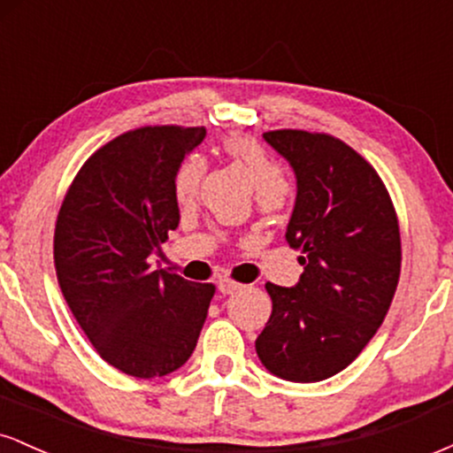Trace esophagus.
I'll use <instances>...</instances> for the list:
<instances>
[{
	"mask_svg": "<svg viewBox=\"0 0 453 453\" xmlns=\"http://www.w3.org/2000/svg\"><path fill=\"white\" fill-rule=\"evenodd\" d=\"M219 292L221 294H236V292H241L242 289V283H238V280H234V279H230V277H223V279H219Z\"/></svg>",
	"mask_w": 453,
	"mask_h": 453,
	"instance_id": "1",
	"label": "esophagus"
}]
</instances>
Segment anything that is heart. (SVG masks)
Here are the masks:
<instances>
[{"label":"heart","instance_id":"b5f03b06","mask_svg":"<svg viewBox=\"0 0 453 453\" xmlns=\"http://www.w3.org/2000/svg\"><path fill=\"white\" fill-rule=\"evenodd\" d=\"M223 150L236 165L249 174L262 204H280L289 191V179L283 165L266 153L257 140L249 136H230L223 142ZM206 173V164L200 155H189L179 165L174 176V196L180 204L194 200Z\"/></svg>","mask_w":453,"mask_h":453}]
</instances>
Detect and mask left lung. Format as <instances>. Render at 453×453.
<instances>
[{"instance_id":"left-lung-1","label":"left lung","mask_w":453,"mask_h":453,"mask_svg":"<svg viewBox=\"0 0 453 453\" xmlns=\"http://www.w3.org/2000/svg\"><path fill=\"white\" fill-rule=\"evenodd\" d=\"M264 138L298 180L285 238L304 273L296 288L266 283L273 313L256 351L273 375L313 383L349 366L386 319L403 262L398 217L377 170L342 140L304 129Z\"/></svg>"}]
</instances>
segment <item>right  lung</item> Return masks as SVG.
Segmentation results:
<instances>
[{"mask_svg": "<svg viewBox=\"0 0 453 453\" xmlns=\"http://www.w3.org/2000/svg\"><path fill=\"white\" fill-rule=\"evenodd\" d=\"M204 127L144 126L82 164L55 223L53 257L72 315L102 360L138 379L189 360L215 296L155 270L150 256L179 226L174 176Z\"/></svg>", "mask_w": 453, "mask_h": 453, "instance_id": "right-lung-1", "label": "right lung"}]
</instances>
